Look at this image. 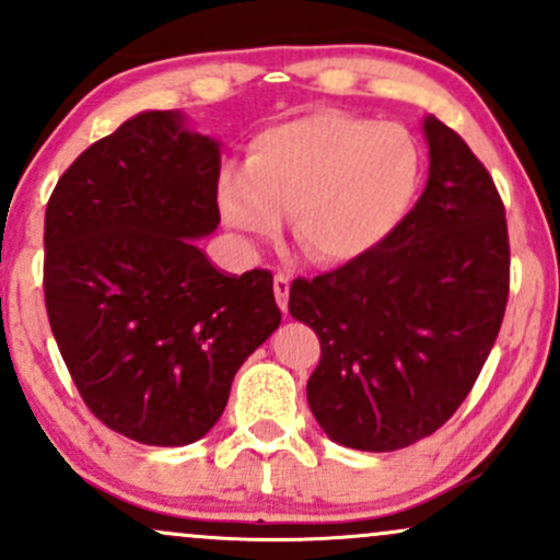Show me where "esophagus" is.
I'll return each instance as SVG.
<instances>
[{"instance_id":"34e87169","label":"esophagus","mask_w":560,"mask_h":560,"mask_svg":"<svg viewBox=\"0 0 560 560\" xmlns=\"http://www.w3.org/2000/svg\"><path fill=\"white\" fill-rule=\"evenodd\" d=\"M273 294L276 302H279L281 311H289V276L287 273H276L273 276Z\"/></svg>"}]
</instances>
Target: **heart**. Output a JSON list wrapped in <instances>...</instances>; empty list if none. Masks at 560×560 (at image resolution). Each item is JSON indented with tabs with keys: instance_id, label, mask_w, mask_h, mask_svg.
Returning <instances> with one entry per match:
<instances>
[{
	"instance_id": "heart-1",
	"label": "heart",
	"mask_w": 560,
	"mask_h": 560,
	"mask_svg": "<svg viewBox=\"0 0 560 560\" xmlns=\"http://www.w3.org/2000/svg\"><path fill=\"white\" fill-rule=\"evenodd\" d=\"M421 171L419 141L408 128L316 110L253 139L247 168L223 171L218 182V210L253 240H271L292 215L307 258L347 266L400 229Z\"/></svg>"
}]
</instances>
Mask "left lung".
Listing matches in <instances>:
<instances>
[{
  "label": "left lung",
  "mask_w": 560,
  "mask_h": 560,
  "mask_svg": "<svg viewBox=\"0 0 560 560\" xmlns=\"http://www.w3.org/2000/svg\"><path fill=\"white\" fill-rule=\"evenodd\" d=\"M427 189L369 258L298 279L289 313L320 339L307 405L337 445L392 453L434 434L490 355L508 302L505 210L453 128L423 118Z\"/></svg>",
  "instance_id": "obj_1"
}]
</instances>
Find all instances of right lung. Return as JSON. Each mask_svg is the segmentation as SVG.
I'll return each instance as SVG.
<instances>
[{
	"instance_id": "right-lung-1",
	"label": "right lung",
	"mask_w": 560,
	"mask_h": 560,
	"mask_svg": "<svg viewBox=\"0 0 560 560\" xmlns=\"http://www.w3.org/2000/svg\"><path fill=\"white\" fill-rule=\"evenodd\" d=\"M221 141L144 110L79 155L44 218L49 326L89 410L141 445L221 419L240 365L279 329L273 276L215 268Z\"/></svg>"
}]
</instances>
